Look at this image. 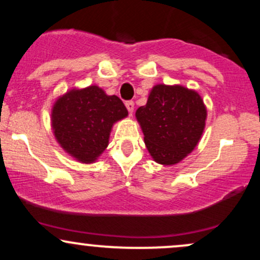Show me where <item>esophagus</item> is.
I'll list each match as a JSON object with an SVG mask.
<instances>
[{
	"mask_svg": "<svg viewBox=\"0 0 260 260\" xmlns=\"http://www.w3.org/2000/svg\"><path fill=\"white\" fill-rule=\"evenodd\" d=\"M126 107H127L128 112H129L131 115H132L133 111H134V103H133V101H127V103H126Z\"/></svg>",
	"mask_w": 260,
	"mask_h": 260,
	"instance_id": "obj_1",
	"label": "esophagus"
}]
</instances>
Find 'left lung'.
<instances>
[{"instance_id": "1", "label": "left lung", "mask_w": 260, "mask_h": 260, "mask_svg": "<svg viewBox=\"0 0 260 260\" xmlns=\"http://www.w3.org/2000/svg\"><path fill=\"white\" fill-rule=\"evenodd\" d=\"M136 118L153 160L172 166L192 153L201 140L207 106L193 89L156 84L149 92L147 105L136 111Z\"/></svg>"}]
</instances>
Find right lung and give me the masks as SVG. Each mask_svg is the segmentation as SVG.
Listing matches in <instances>:
<instances>
[{
	"instance_id": "add662e5",
	"label": "right lung",
	"mask_w": 260,
	"mask_h": 260,
	"mask_svg": "<svg viewBox=\"0 0 260 260\" xmlns=\"http://www.w3.org/2000/svg\"><path fill=\"white\" fill-rule=\"evenodd\" d=\"M127 116L120 98L89 85L57 98L51 110V127L66 153L82 164H92L109 145L113 124Z\"/></svg>"
}]
</instances>
